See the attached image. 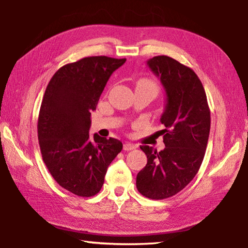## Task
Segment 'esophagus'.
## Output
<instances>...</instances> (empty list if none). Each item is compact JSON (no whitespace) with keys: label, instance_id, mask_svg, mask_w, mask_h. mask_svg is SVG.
Here are the masks:
<instances>
[{"label":"esophagus","instance_id":"34e87169","mask_svg":"<svg viewBox=\"0 0 248 248\" xmlns=\"http://www.w3.org/2000/svg\"><path fill=\"white\" fill-rule=\"evenodd\" d=\"M135 145L134 144H131V143H124V150L125 151H129V150H133L135 149Z\"/></svg>","mask_w":248,"mask_h":248}]
</instances>
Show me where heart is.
I'll list each match as a JSON object with an SVG mask.
<instances>
[{"label":"heart","instance_id":"b5f03b06","mask_svg":"<svg viewBox=\"0 0 248 248\" xmlns=\"http://www.w3.org/2000/svg\"><path fill=\"white\" fill-rule=\"evenodd\" d=\"M138 86H145V87H148L150 89H152L155 93L157 92V86L156 84L151 81V80H148V78H143V80H140L139 83H138Z\"/></svg>","mask_w":248,"mask_h":248}]
</instances>
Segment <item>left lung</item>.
I'll return each mask as SVG.
<instances>
[{
  "mask_svg": "<svg viewBox=\"0 0 248 248\" xmlns=\"http://www.w3.org/2000/svg\"><path fill=\"white\" fill-rule=\"evenodd\" d=\"M166 93L160 121L165 148L157 152L140 146L147 164L136 177V187L145 197L165 199L186 187L196 176L207 148L211 117L202 82L191 68L170 56L147 61Z\"/></svg>",
  "mask_w": 248,
  "mask_h": 248,
  "instance_id": "8db88e82",
  "label": "left lung"
}]
</instances>
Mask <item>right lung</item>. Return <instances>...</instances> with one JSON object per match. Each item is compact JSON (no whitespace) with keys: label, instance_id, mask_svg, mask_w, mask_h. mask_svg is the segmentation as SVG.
Instances as JSON below:
<instances>
[{"label":"right lung","instance_id":"obj_1","mask_svg":"<svg viewBox=\"0 0 248 248\" xmlns=\"http://www.w3.org/2000/svg\"><path fill=\"white\" fill-rule=\"evenodd\" d=\"M125 59L84 57L52 77L39 110L38 140L54 180L72 194L91 197L101 189L108 165L123 149L120 140L89 138L91 115L112 73Z\"/></svg>","mask_w":248,"mask_h":248}]
</instances>
